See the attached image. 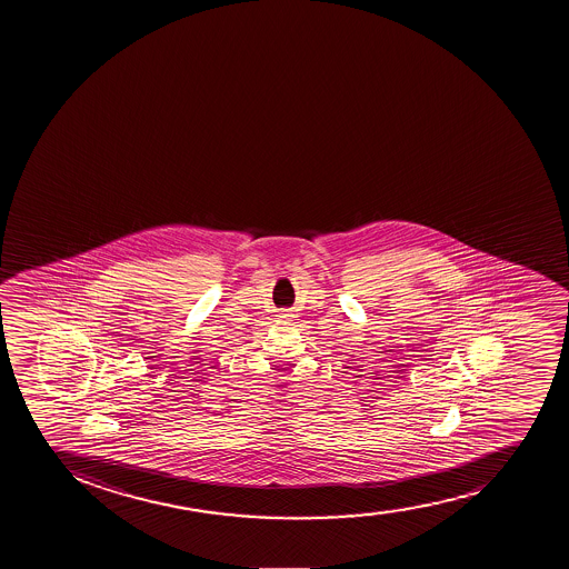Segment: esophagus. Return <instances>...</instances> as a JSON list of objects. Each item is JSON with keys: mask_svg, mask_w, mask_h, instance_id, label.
<instances>
[{"mask_svg": "<svg viewBox=\"0 0 569 569\" xmlns=\"http://www.w3.org/2000/svg\"><path fill=\"white\" fill-rule=\"evenodd\" d=\"M281 319H289L291 317V313L289 311H283V313H280Z\"/></svg>", "mask_w": 569, "mask_h": 569, "instance_id": "esophagus-1", "label": "esophagus"}]
</instances>
